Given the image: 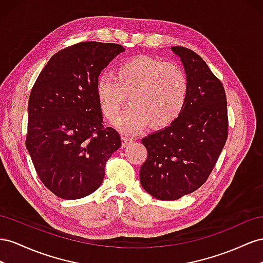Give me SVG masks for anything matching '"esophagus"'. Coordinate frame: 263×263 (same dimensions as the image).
Returning <instances> with one entry per match:
<instances>
[{
  "instance_id": "34e87169",
  "label": "esophagus",
  "mask_w": 263,
  "mask_h": 263,
  "mask_svg": "<svg viewBox=\"0 0 263 263\" xmlns=\"http://www.w3.org/2000/svg\"><path fill=\"white\" fill-rule=\"evenodd\" d=\"M132 142H133V139H131V138H129V137H122V146H123V147H125L126 145L131 144Z\"/></svg>"
}]
</instances>
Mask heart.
<instances>
[{
    "label": "heart",
    "instance_id": "obj_1",
    "mask_svg": "<svg viewBox=\"0 0 263 263\" xmlns=\"http://www.w3.org/2000/svg\"><path fill=\"white\" fill-rule=\"evenodd\" d=\"M96 97L103 116L114 119L129 96L131 106L115 121L117 129L136 133L151 123L168 126L181 115L189 93V81L179 67L148 56L133 57L119 65L115 79L100 76Z\"/></svg>",
    "mask_w": 263,
    "mask_h": 263
}]
</instances>
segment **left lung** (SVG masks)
I'll return each mask as SVG.
<instances>
[{"label": "left lung", "mask_w": 263, "mask_h": 263, "mask_svg": "<svg viewBox=\"0 0 263 263\" xmlns=\"http://www.w3.org/2000/svg\"><path fill=\"white\" fill-rule=\"evenodd\" d=\"M189 81L181 115L171 125L142 139L147 159L140 168L144 191L175 200L206 182L228 137L227 99L221 81L196 52L175 46Z\"/></svg>", "instance_id": "8db88e82"}]
</instances>
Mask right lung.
I'll return each mask as SVG.
<instances>
[{
  "label": "right lung",
  "instance_id": "add662e5",
  "mask_svg": "<svg viewBox=\"0 0 263 263\" xmlns=\"http://www.w3.org/2000/svg\"><path fill=\"white\" fill-rule=\"evenodd\" d=\"M119 44L84 42L52 56L28 100L26 147L42 183L63 199H79L101 185L104 166L121 146L103 127L96 97L102 69L123 52Z\"/></svg>",
  "mask_w": 263,
  "mask_h": 263
}]
</instances>
